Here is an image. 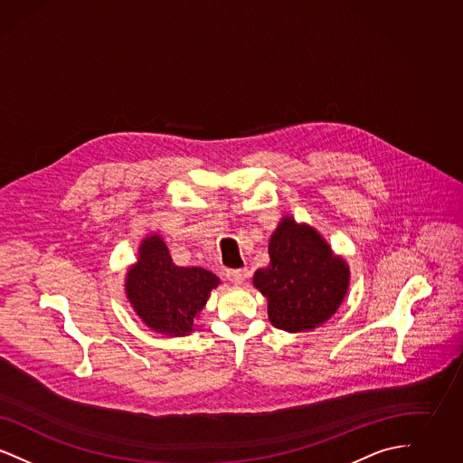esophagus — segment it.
Segmentation results:
<instances>
[{
	"label": "esophagus",
	"instance_id": "esophagus-1",
	"mask_svg": "<svg viewBox=\"0 0 463 463\" xmlns=\"http://www.w3.org/2000/svg\"><path fill=\"white\" fill-rule=\"evenodd\" d=\"M227 278L236 283V285H241L246 281V278H250V270L246 267L242 269H234V270H227Z\"/></svg>",
	"mask_w": 463,
	"mask_h": 463
}]
</instances>
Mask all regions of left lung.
<instances>
[{"instance_id": "8db88e82", "label": "left lung", "mask_w": 463, "mask_h": 463, "mask_svg": "<svg viewBox=\"0 0 463 463\" xmlns=\"http://www.w3.org/2000/svg\"><path fill=\"white\" fill-rule=\"evenodd\" d=\"M269 257L253 283L267 298L272 326L306 331L328 321L347 293L349 267L325 240L287 217L270 238Z\"/></svg>"}]
</instances>
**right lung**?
Instances as JSON below:
<instances>
[{
	"mask_svg": "<svg viewBox=\"0 0 463 463\" xmlns=\"http://www.w3.org/2000/svg\"><path fill=\"white\" fill-rule=\"evenodd\" d=\"M221 281L201 267L174 264L159 236L140 244V257L127 276V297L142 321L163 335L184 336L208 295Z\"/></svg>",
	"mask_w": 463,
	"mask_h": 463,
	"instance_id": "right-lung-1",
	"label": "right lung"
}]
</instances>
